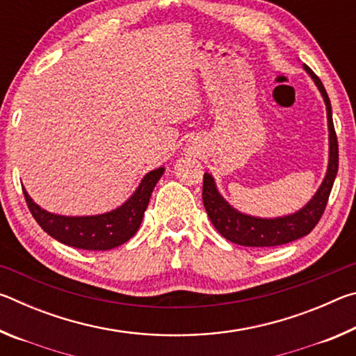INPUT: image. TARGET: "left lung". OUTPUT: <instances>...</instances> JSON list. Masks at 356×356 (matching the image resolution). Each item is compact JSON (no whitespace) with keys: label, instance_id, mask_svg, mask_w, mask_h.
I'll return each instance as SVG.
<instances>
[{"label":"left lung","instance_id":"8db88e82","mask_svg":"<svg viewBox=\"0 0 356 356\" xmlns=\"http://www.w3.org/2000/svg\"><path fill=\"white\" fill-rule=\"evenodd\" d=\"M308 72L316 86L321 91L325 105H327V119H328V140H330V159L328 170L325 174L322 185L312 200L306 204L298 212L280 216V218H257V216L245 215L234 209L218 190H216L215 180L209 172L204 174L202 184V202L207 210V215L212 225L216 227L222 237L229 242L242 245V246H278L286 245L293 240L301 238L312 231L323 215L327 207L331 188H333L337 166H339V150H337V138L333 125V114H331V104L328 94L325 91L322 81L312 72L308 65H303Z\"/></svg>","mask_w":356,"mask_h":356}]
</instances>
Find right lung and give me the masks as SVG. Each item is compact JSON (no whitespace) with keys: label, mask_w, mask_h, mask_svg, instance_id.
<instances>
[{"label":"right lung","mask_w":356,"mask_h":356,"mask_svg":"<svg viewBox=\"0 0 356 356\" xmlns=\"http://www.w3.org/2000/svg\"><path fill=\"white\" fill-rule=\"evenodd\" d=\"M165 168L147 172L141 184L122 206L111 212L92 216H64L50 213L35 204L26 190H23L29 212L44 231L64 245L89 251L116 248L135 236L141 226L144 212L154 186L163 176Z\"/></svg>","instance_id":"obj_1"}]
</instances>
